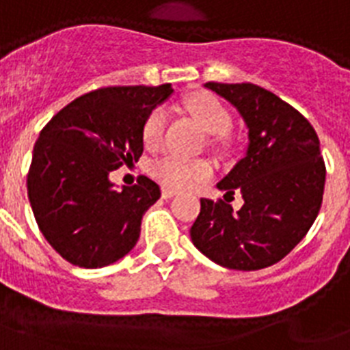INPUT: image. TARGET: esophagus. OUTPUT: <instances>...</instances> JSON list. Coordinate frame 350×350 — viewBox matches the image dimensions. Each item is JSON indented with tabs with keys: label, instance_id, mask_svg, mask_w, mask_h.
<instances>
[{
	"label": "esophagus",
	"instance_id": "esophagus-1",
	"mask_svg": "<svg viewBox=\"0 0 350 350\" xmlns=\"http://www.w3.org/2000/svg\"><path fill=\"white\" fill-rule=\"evenodd\" d=\"M174 196H176V190L169 189V187H163V189H161V198L163 199H170V198H174Z\"/></svg>",
	"mask_w": 350,
	"mask_h": 350
}]
</instances>
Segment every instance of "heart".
I'll use <instances>...</instances> for the list:
<instances>
[{
	"label": "heart",
	"instance_id": "1",
	"mask_svg": "<svg viewBox=\"0 0 350 350\" xmlns=\"http://www.w3.org/2000/svg\"><path fill=\"white\" fill-rule=\"evenodd\" d=\"M185 110L189 111L202 131L208 135H222L230 128V113L220 105V101L210 94H190L183 101ZM165 110L154 108L144 122V144L148 148H157L165 130ZM152 176L169 189H190L193 183L206 180L210 176V165L202 160H189L181 157H163L151 167Z\"/></svg>",
	"mask_w": 350,
	"mask_h": 350
}]
</instances>
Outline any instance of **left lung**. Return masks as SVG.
Masks as SVG:
<instances>
[{"instance_id": "left-lung-1", "label": "left lung", "mask_w": 350, "mask_h": 350, "mask_svg": "<svg viewBox=\"0 0 350 350\" xmlns=\"http://www.w3.org/2000/svg\"><path fill=\"white\" fill-rule=\"evenodd\" d=\"M237 108L247 128L242 160L217 183L242 193L239 211L226 201L201 199L190 228L192 243L213 263L260 270L283 260L319 215L325 165L313 126L270 90L252 83H204ZM224 196V198H226Z\"/></svg>"}]
</instances>
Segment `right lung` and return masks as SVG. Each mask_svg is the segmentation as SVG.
Listing matches in <instances>:
<instances>
[{
	"mask_svg": "<svg viewBox=\"0 0 350 350\" xmlns=\"http://www.w3.org/2000/svg\"><path fill=\"white\" fill-rule=\"evenodd\" d=\"M172 85L107 87L69 103L35 142L28 198L35 220L69 263L101 269L124 258L139 242L144 213L160 187H116L111 170L144 152V122L170 98Z\"/></svg>",
	"mask_w": 350,
	"mask_h": 350,
	"instance_id": "add662e5",
	"label": "right lung"
}]
</instances>
